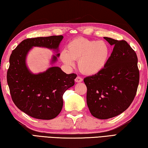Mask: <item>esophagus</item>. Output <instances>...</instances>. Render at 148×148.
<instances>
[{"label": "esophagus", "instance_id": "obj_1", "mask_svg": "<svg viewBox=\"0 0 148 148\" xmlns=\"http://www.w3.org/2000/svg\"><path fill=\"white\" fill-rule=\"evenodd\" d=\"M83 81V79L80 76H77L76 78L75 79V82H82Z\"/></svg>", "mask_w": 148, "mask_h": 148}]
</instances>
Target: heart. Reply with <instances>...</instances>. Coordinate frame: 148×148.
I'll use <instances>...</instances> for the list:
<instances>
[{"label":"heart","mask_w":148,"mask_h":148,"mask_svg":"<svg viewBox=\"0 0 148 148\" xmlns=\"http://www.w3.org/2000/svg\"><path fill=\"white\" fill-rule=\"evenodd\" d=\"M109 55L110 48L106 42L77 37L69 42L68 51L63 50L60 57L69 66H74L75 60L79 59L80 71L91 75L98 73L104 68Z\"/></svg>","instance_id":"heart-1"}]
</instances>
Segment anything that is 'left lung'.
I'll use <instances>...</instances> for the list:
<instances>
[{
	"mask_svg": "<svg viewBox=\"0 0 148 148\" xmlns=\"http://www.w3.org/2000/svg\"><path fill=\"white\" fill-rule=\"evenodd\" d=\"M103 38L114 46L111 56L100 72L83 79L90 113L103 120L118 116L130 107L140 77L137 56L130 45L124 40Z\"/></svg>",
	"mask_w": 148,
	"mask_h": 148,
	"instance_id": "8db88e82",
	"label": "left lung"
}]
</instances>
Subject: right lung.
<instances>
[{
  "label": "right lung",
  "instance_id": "1",
  "mask_svg": "<svg viewBox=\"0 0 148 148\" xmlns=\"http://www.w3.org/2000/svg\"><path fill=\"white\" fill-rule=\"evenodd\" d=\"M63 38V36L28 38L12 51L10 57L7 82L12 100L21 111L35 119L51 120L60 113L63 94L74 85L77 75L66 74L58 66L50 67L42 73L32 74L25 63L26 54L33 47L58 49ZM57 56H53L52 62Z\"/></svg>",
  "mask_w": 148,
  "mask_h": 148
}]
</instances>
